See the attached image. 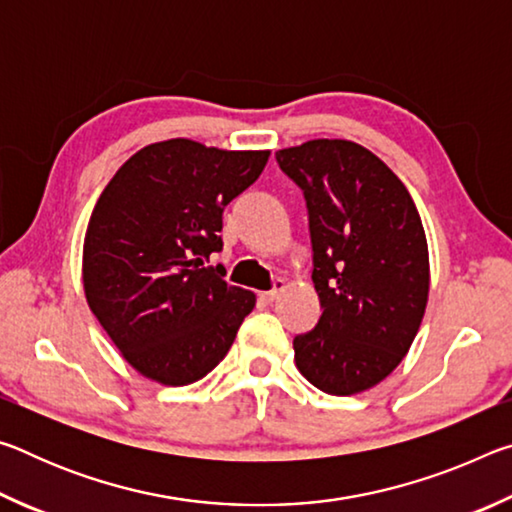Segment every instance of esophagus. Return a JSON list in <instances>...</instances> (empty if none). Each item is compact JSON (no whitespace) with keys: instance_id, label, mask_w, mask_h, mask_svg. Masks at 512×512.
<instances>
[{"instance_id":"34e87169","label":"esophagus","mask_w":512,"mask_h":512,"mask_svg":"<svg viewBox=\"0 0 512 512\" xmlns=\"http://www.w3.org/2000/svg\"><path fill=\"white\" fill-rule=\"evenodd\" d=\"M284 287H287V284H284V280H275V282H273V289L259 293V298H262V300L266 302V305H271V302H275L277 296H280V293L284 291Z\"/></svg>"}]
</instances>
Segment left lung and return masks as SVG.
Instances as JSON below:
<instances>
[{
	"label": "left lung",
	"instance_id": "1",
	"mask_svg": "<svg viewBox=\"0 0 512 512\" xmlns=\"http://www.w3.org/2000/svg\"><path fill=\"white\" fill-rule=\"evenodd\" d=\"M302 189L320 314L293 339L302 377L329 395L368 391L400 366L429 298L427 237L409 189L375 153L311 140L275 153Z\"/></svg>",
	"mask_w": 512,
	"mask_h": 512
}]
</instances>
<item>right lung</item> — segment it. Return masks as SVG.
I'll use <instances>...</instances> for the list:
<instances>
[{"mask_svg": "<svg viewBox=\"0 0 512 512\" xmlns=\"http://www.w3.org/2000/svg\"><path fill=\"white\" fill-rule=\"evenodd\" d=\"M271 151L192 140L144 146L112 176L83 244V289L124 359L164 386L203 379L228 354L255 293L205 266L223 210L255 183Z\"/></svg>", "mask_w": 512, "mask_h": 512, "instance_id": "right-lung-1", "label": "right lung"}]
</instances>
